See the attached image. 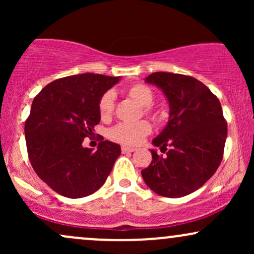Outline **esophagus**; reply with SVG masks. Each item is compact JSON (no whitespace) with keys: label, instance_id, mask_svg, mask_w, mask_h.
<instances>
[{"label":"esophagus","instance_id":"34e87169","mask_svg":"<svg viewBox=\"0 0 254 254\" xmlns=\"http://www.w3.org/2000/svg\"><path fill=\"white\" fill-rule=\"evenodd\" d=\"M136 149L132 147H127V145H122V151L123 153H132V151H135Z\"/></svg>","mask_w":254,"mask_h":254}]
</instances>
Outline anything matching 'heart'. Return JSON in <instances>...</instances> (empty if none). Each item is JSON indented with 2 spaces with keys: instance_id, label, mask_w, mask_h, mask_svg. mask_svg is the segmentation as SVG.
Returning <instances> with one entry per match:
<instances>
[{
  "instance_id": "heart-1",
  "label": "heart",
  "mask_w": 254,
  "mask_h": 254,
  "mask_svg": "<svg viewBox=\"0 0 254 254\" xmlns=\"http://www.w3.org/2000/svg\"><path fill=\"white\" fill-rule=\"evenodd\" d=\"M127 95L137 104L144 106V112L156 118L159 113L150 106L154 101V92L147 84L133 83L127 88ZM115 107V95L112 92H106L100 98L98 104L99 115L101 119H109L112 116ZM151 132V125L148 121L133 122V123H119L110 130L109 136L112 141L125 145H137Z\"/></svg>"
}]
</instances>
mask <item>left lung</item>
<instances>
[{"mask_svg": "<svg viewBox=\"0 0 254 254\" xmlns=\"http://www.w3.org/2000/svg\"><path fill=\"white\" fill-rule=\"evenodd\" d=\"M145 82L165 93L170 119L153 139L166 155L150 150L153 160L142 170V177L162 197L190 194L214 176L222 161L227 122L220 100L205 84L188 75L153 72Z\"/></svg>", "mask_w": 254, "mask_h": 254, "instance_id": "8db88e82", "label": "left lung"}]
</instances>
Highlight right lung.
Masks as SVG:
<instances>
[{
    "label": "right lung",
    "mask_w": 254,
    "mask_h": 254,
    "mask_svg": "<svg viewBox=\"0 0 254 254\" xmlns=\"http://www.w3.org/2000/svg\"><path fill=\"white\" fill-rule=\"evenodd\" d=\"M118 81L92 72L71 75L49 83L34 98L25 123L28 159L57 193L68 198L94 193L121 155V145L103 136L95 151L82 145L100 122L99 100Z\"/></svg>",
    "instance_id": "obj_1"
}]
</instances>
